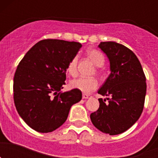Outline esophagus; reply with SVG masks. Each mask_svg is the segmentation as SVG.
I'll return each instance as SVG.
<instances>
[{
	"label": "esophagus",
	"instance_id": "esophagus-1",
	"mask_svg": "<svg viewBox=\"0 0 158 158\" xmlns=\"http://www.w3.org/2000/svg\"><path fill=\"white\" fill-rule=\"evenodd\" d=\"M91 97H92L91 95L86 94V93H83V95H82V98L83 99H89V98H91Z\"/></svg>",
	"mask_w": 158,
	"mask_h": 158
}]
</instances>
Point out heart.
Here are the masks:
<instances>
[{
  "mask_svg": "<svg viewBox=\"0 0 158 158\" xmlns=\"http://www.w3.org/2000/svg\"><path fill=\"white\" fill-rule=\"evenodd\" d=\"M87 54L96 66L100 67L104 65V57L100 51L91 49L87 51ZM77 60L78 57L76 55L69 61V64L67 65V72L71 76L74 77L77 73ZM71 85L73 88L78 89L83 93H89L98 87V81L96 78L79 77L76 80L73 81L71 82Z\"/></svg>",
  "mask_w": 158,
  "mask_h": 158,
  "instance_id": "obj_1",
  "label": "heart"
}]
</instances>
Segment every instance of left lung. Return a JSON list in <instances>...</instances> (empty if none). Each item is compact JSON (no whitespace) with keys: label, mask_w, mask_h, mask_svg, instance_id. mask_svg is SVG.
Instances as JSON below:
<instances>
[{"label":"left lung","mask_w":158,"mask_h":158,"mask_svg":"<svg viewBox=\"0 0 158 158\" xmlns=\"http://www.w3.org/2000/svg\"><path fill=\"white\" fill-rule=\"evenodd\" d=\"M110 62V74L98 90V110L90 115L93 124L103 133H123L138 121L144 107L146 77L139 58L125 46L101 42L98 46Z\"/></svg>","instance_id":"left-lung-1"}]
</instances>
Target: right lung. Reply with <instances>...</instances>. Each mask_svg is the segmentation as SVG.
<instances>
[{
	"label": "right lung",
	"mask_w": 158,
	"mask_h": 158,
	"mask_svg": "<svg viewBox=\"0 0 158 158\" xmlns=\"http://www.w3.org/2000/svg\"><path fill=\"white\" fill-rule=\"evenodd\" d=\"M81 47L77 42L41 40L18 65L14 103L19 116L35 131L48 133L56 130L65 122L70 107L81 100L78 89L62 91L67 65Z\"/></svg>",
	"instance_id": "add662e5"
}]
</instances>
